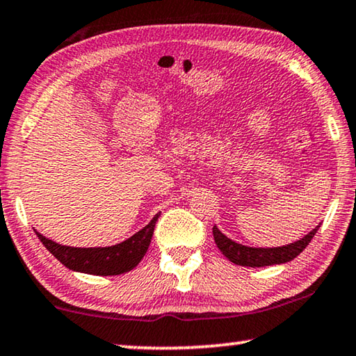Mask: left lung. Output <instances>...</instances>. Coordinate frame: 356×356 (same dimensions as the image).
<instances>
[{
    "label": "left lung",
    "mask_w": 356,
    "mask_h": 356,
    "mask_svg": "<svg viewBox=\"0 0 356 356\" xmlns=\"http://www.w3.org/2000/svg\"><path fill=\"white\" fill-rule=\"evenodd\" d=\"M318 229H320V225H316L314 230L307 233V235L304 238H300V240L278 248H252L240 245V243L233 241L229 236H225L216 225L214 229H212V235H214L217 248L220 249V252L224 254L230 262L243 265V267H267V265L286 264L293 261L294 257L299 256V254L309 246V243L312 241V238L315 236Z\"/></svg>",
    "instance_id": "left-lung-1"
}]
</instances>
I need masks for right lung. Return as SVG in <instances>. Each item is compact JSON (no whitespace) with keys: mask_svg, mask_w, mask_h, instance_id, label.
Here are the masks:
<instances>
[{"mask_svg":"<svg viewBox=\"0 0 356 356\" xmlns=\"http://www.w3.org/2000/svg\"><path fill=\"white\" fill-rule=\"evenodd\" d=\"M160 214H156L148 222L144 229L134 233L126 241L105 248H73L63 246L59 243L42 236L35 230L36 236L44 248L54 256L57 261L65 265L73 272L99 275V277H111L129 272L144 259L148 246H150L153 230Z\"/></svg>","mask_w":356,"mask_h":356,"instance_id":"1","label":"right lung"}]
</instances>
